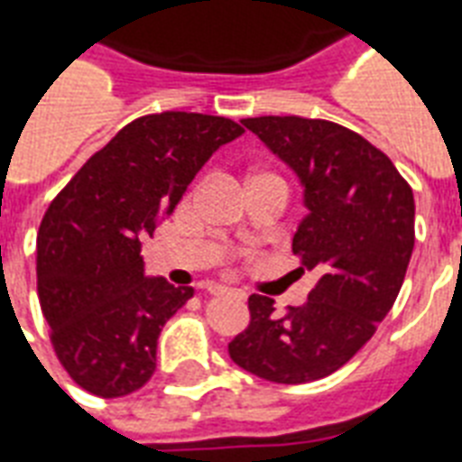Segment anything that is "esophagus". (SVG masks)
<instances>
[{
  "instance_id": "34e87169",
  "label": "esophagus",
  "mask_w": 462,
  "mask_h": 462,
  "mask_svg": "<svg viewBox=\"0 0 462 462\" xmlns=\"http://www.w3.org/2000/svg\"><path fill=\"white\" fill-rule=\"evenodd\" d=\"M206 291H208V293H210V295L235 293V295H237V298H245V293H242V291H235V288H227V286H223V283H208Z\"/></svg>"
}]
</instances>
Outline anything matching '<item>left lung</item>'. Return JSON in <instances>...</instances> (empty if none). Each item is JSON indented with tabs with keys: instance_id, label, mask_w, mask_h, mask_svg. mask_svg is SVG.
Instances as JSON below:
<instances>
[{
	"instance_id": "left-lung-1",
	"label": "left lung",
	"mask_w": 462,
	"mask_h": 462,
	"mask_svg": "<svg viewBox=\"0 0 462 462\" xmlns=\"http://www.w3.org/2000/svg\"><path fill=\"white\" fill-rule=\"evenodd\" d=\"M242 125L300 181L308 216L293 254L317 283L286 315L249 295V327L227 351L271 383H312L339 371L395 305L414 249V193L387 154L339 123L259 116Z\"/></svg>"
}]
</instances>
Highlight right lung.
I'll return each instance as SVG.
<instances>
[{
	"label": "right lung",
	"mask_w": 462,
	"mask_h": 462,
	"mask_svg": "<svg viewBox=\"0 0 462 462\" xmlns=\"http://www.w3.org/2000/svg\"><path fill=\"white\" fill-rule=\"evenodd\" d=\"M242 133L223 116H143L91 154L45 210L38 300L60 364L91 395H130L152 378L162 327L193 288L145 276L140 246L213 152Z\"/></svg>",
	"instance_id": "obj_1"
}]
</instances>
